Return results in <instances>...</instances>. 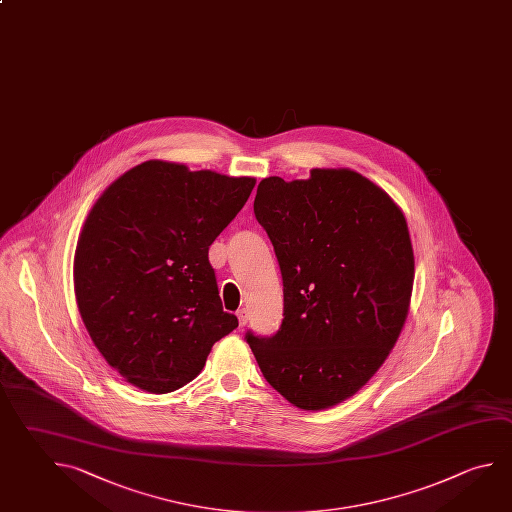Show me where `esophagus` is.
<instances>
[{
	"mask_svg": "<svg viewBox=\"0 0 512 512\" xmlns=\"http://www.w3.org/2000/svg\"><path fill=\"white\" fill-rule=\"evenodd\" d=\"M237 318H239V325H241V327H244V325L248 323V320H250V314H248V309H239V311H237Z\"/></svg>",
	"mask_w": 512,
	"mask_h": 512,
	"instance_id": "obj_1",
	"label": "esophagus"
}]
</instances>
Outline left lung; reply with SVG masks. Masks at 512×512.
Segmentation results:
<instances>
[{
  "mask_svg": "<svg viewBox=\"0 0 512 512\" xmlns=\"http://www.w3.org/2000/svg\"><path fill=\"white\" fill-rule=\"evenodd\" d=\"M253 212L277 255L284 320L252 332L260 372L302 410H325L367 385L403 331L415 260L403 210L350 169L260 181Z\"/></svg>",
  "mask_w": 512,
  "mask_h": 512,
  "instance_id": "1",
  "label": "left lung"
}]
</instances>
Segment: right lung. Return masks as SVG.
Instances as JSON below:
<instances>
[{"instance_id":"1","label":"right lung","mask_w":512,"mask_h":512,"mask_svg":"<svg viewBox=\"0 0 512 512\" xmlns=\"http://www.w3.org/2000/svg\"><path fill=\"white\" fill-rule=\"evenodd\" d=\"M253 187L248 176L149 160L95 201L75 250V298L95 347L127 383L178 390L239 325L223 311L208 248Z\"/></svg>"}]
</instances>
